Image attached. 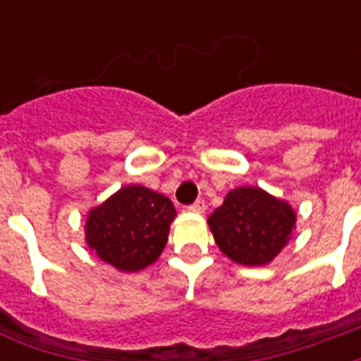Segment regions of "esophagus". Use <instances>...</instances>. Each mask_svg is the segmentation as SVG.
Wrapping results in <instances>:
<instances>
[{
    "instance_id": "34e87169",
    "label": "esophagus",
    "mask_w": 361,
    "mask_h": 361,
    "mask_svg": "<svg viewBox=\"0 0 361 361\" xmlns=\"http://www.w3.org/2000/svg\"><path fill=\"white\" fill-rule=\"evenodd\" d=\"M189 209H191V212H197V214H204V212H206V202H204L202 198H198L197 202L192 204Z\"/></svg>"
}]
</instances>
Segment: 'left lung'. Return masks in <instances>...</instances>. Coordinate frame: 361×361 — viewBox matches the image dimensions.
Returning a JSON list of instances; mask_svg holds the SVG:
<instances>
[{
	"mask_svg": "<svg viewBox=\"0 0 361 361\" xmlns=\"http://www.w3.org/2000/svg\"><path fill=\"white\" fill-rule=\"evenodd\" d=\"M223 255L241 266H266L290 241L296 212L260 187H236L208 217Z\"/></svg>",
	"mask_w": 361,
	"mask_h": 361,
	"instance_id": "1",
	"label": "left lung"
}]
</instances>
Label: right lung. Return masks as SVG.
Returning a JSON list of instances; mask_svg holds the SVG:
<instances>
[{
  "label": "right lung",
  "mask_w": 361,
  "mask_h": 361,
  "mask_svg": "<svg viewBox=\"0 0 361 361\" xmlns=\"http://www.w3.org/2000/svg\"><path fill=\"white\" fill-rule=\"evenodd\" d=\"M176 208L144 185H125L87 212L86 243L103 262L133 274L161 257Z\"/></svg>",
  "instance_id": "right-lung-1"
}]
</instances>
